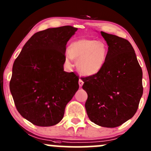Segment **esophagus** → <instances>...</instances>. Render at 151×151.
<instances>
[{
    "label": "esophagus",
    "mask_w": 151,
    "mask_h": 151,
    "mask_svg": "<svg viewBox=\"0 0 151 151\" xmlns=\"http://www.w3.org/2000/svg\"><path fill=\"white\" fill-rule=\"evenodd\" d=\"M83 84H84V81H83V80L81 79H79V86H82Z\"/></svg>",
    "instance_id": "esophagus-1"
}]
</instances>
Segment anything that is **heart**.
Returning <instances> with one entry per match:
<instances>
[{"instance_id":"obj_1","label":"heart","mask_w":151,"mask_h":151,"mask_svg":"<svg viewBox=\"0 0 151 151\" xmlns=\"http://www.w3.org/2000/svg\"><path fill=\"white\" fill-rule=\"evenodd\" d=\"M108 55V47L101 40L81 38L70 43L65 53V63L77 60V68L82 75L92 76L103 68Z\"/></svg>"}]
</instances>
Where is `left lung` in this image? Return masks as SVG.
<instances>
[{
	"mask_svg": "<svg viewBox=\"0 0 151 151\" xmlns=\"http://www.w3.org/2000/svg\"><path fill=\"white\" fill-rule=\"evenodd\" d=\"M108 45L105 65L98 73L82 77L88 95L85 108L99 126L114 128L131 119L143 95L141 67L127 40L101 32Z\"/></svg>",
	"mask_w": 151,
	"mask_h": 151,
	"instance_id": "obj_1",
	"label": "left lung"
}]
</instances>
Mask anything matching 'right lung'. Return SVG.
<instances>
[{
	"label": "right lung",
	"mask_w": 151,
	"mask_h": 151,
	"mask_svg": "<svg viewBox=\"0 0 151 151\" xmlns=\"http://www.w3.org/2000/svg\"><path fill=\"white\" fill-rule=\"evenodd\" d=\"M77 28H48L28 40L15 59L10 89L18 111L38 126L58 124L79 89V77L64 71L66 45Z\"/></svg>",
	"instance_id": "add662e5"
}]
</instances>
